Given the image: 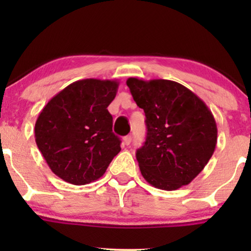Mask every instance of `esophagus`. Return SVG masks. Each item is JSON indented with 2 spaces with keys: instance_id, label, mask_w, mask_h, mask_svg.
I'll return each instance as SVG.
<instances>
[{
  "instance_id": "obj_1",
  "label": "esophagus",
  "mask_w": 251,
  "mask_h": 251,
  "mask_svg": "<svg viewBox=\"0 0 251 251\" xmlns=\"http://www.w3.org/2000/svg\"><path fill=\"white\" fill-rule=\"evenodd\" d=\"M131 142H132V137H131V135H126V137L124 138V144H125L126 146H128L129 144H131Z\"/></svg>"
}]
</instances>
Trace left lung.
<instances>
[{
	"instance_id": "1",
	"label": "left lung",
	"mask_w": 251,
	"mask_h": 251,
	"mask_svg": "<svg viewBox=\"0 0 251 251\" xmlns=\"http://www.w3.org/2000/svg\"><path fill=\"white\" fill-rule=\"evenodd\" d=\"M146 117V140L135 153L140 172L157 189L188 185L205 168L217 144V125L205 102L171 80L128 77Z\"/></svg>"
}]
</instances>
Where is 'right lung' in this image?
Returning a JSON list of instances; mask_svg holds the SVG:
<instances>
[{
    "mask_svg": "<svg viewBox=\"0 0 251 251\" xmlns=\"http://www.w3.org/2000/svg\"><path fill=\"white\" fill-rule=\"evenodd\" d=\"M118 87L117 80H79L60 91L40 112L36 145L62 180L85 185L99 179L122 150L107 109Z\"/></svg>",
    "mask_w": 251,
    "mask_h": 251,
    "instance_id": "right-lung-1",
    "label": "right lung"
}]
</instances>
